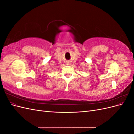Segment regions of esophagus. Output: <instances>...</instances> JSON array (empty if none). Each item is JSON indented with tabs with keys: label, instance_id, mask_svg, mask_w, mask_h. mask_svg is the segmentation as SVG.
I'll return each mask as SVG.
<instances>
[{
	"label": "esophagus",
	"instance_id": "34e87169",
	"mask_svg": "<svg viewBox=\"0 0 134 134\" xmlns=\"http://www.w3.org/2000/svg\"><path fill=\"white\" fill-rule=\"evenodd\" d=\"M66 64H67V65H69V63H67Z\"/></svg>",
	"mask_w": 134,
	"mask_h": 134
}]
</instances>
